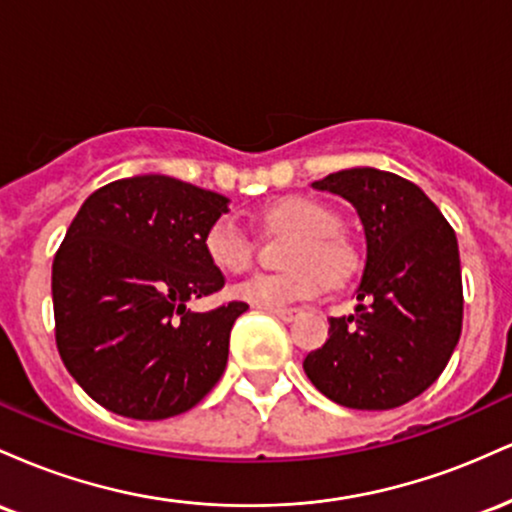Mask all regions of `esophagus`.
Masks as SVG:
<instances>
[{
  "label": "esophagus",
  "instance_id": "esophagus-1",
  "mask_svg": "<svg viewBox=\"0 0 512 512\" xmlns=\"http://www.w3.org/2000/svg\"><path fill=\"white\" fill-rule=\"evenodd\" d=\"M267 313L276 315V317H279V320H284V322H293V320H298L301 310H296V308H276V310H267Z\"/></svg>",
  "mask_w": 512,
  "mask_h": 512
}]
</instances>
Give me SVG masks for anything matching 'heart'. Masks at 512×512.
I'll return each mask as SVG.
<instances>
[{
    "instance_id": "obj_1",
    "label": "heart",
    "mask_w": 512,
    "mask_h": 512,
    "mask_svg": "<svg viewBox=\"0 0 512 512\" xmlns=\"http://www.w3.org/2000/svg\"><path fill=\"white\" fill-rule=\"evenodd\" d=\"M269 219L303 233L291 257L289 274H255L233 289L238 301L276 310L322 296L331 279H344L354 269V250L339 236L337 214L313 197H286L269 209ZM204 252L216 269L243 274L255 257V243L238 216L223 214L204 233Z\"/></svg>"
}]
</instances>
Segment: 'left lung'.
Here are the masks:
<instances>
[{
	"label": "left lung",
	"mask_w": 512,
	"mask_h": 512,
	"mask_svg": "<svg viewBox=\"0 0 512 512\" xmlns=\"http://www.w3.org/2000/svg\"><path fill=\"white\" fill-rule=\"evenodd\" d=\"M313 187L354 204L366 267L356 313L330 317V339L305 356V375L342 407H402L436 383L460 342L455 231L419 185L387 170H339Z\"/></svg>",
	"instance_id": "left-lung-1"
}]
</instances>
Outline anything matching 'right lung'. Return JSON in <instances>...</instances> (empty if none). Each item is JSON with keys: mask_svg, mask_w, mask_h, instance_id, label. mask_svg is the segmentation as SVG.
<instances>
[{"mask_svg": "<svg viewBox=\"0 0 512 512\" xmlns=\"http://www.w3.org/2000/svg\"><path fill=\"white\" fill-rule=\"evenodd\" d=\"M228 202L149 173L101 187L74 216L52 262L55 339L72 378L113 414L168 419L219 383L248 303H187L223 289L204 233Z\"/></svg>", "mask_w": 512, "mask_h": 512, "instance_id": "obj_1", "label": "right lung"}]
</instances>
